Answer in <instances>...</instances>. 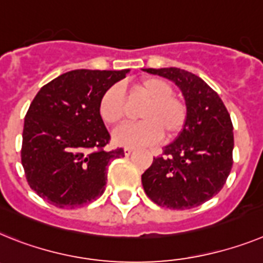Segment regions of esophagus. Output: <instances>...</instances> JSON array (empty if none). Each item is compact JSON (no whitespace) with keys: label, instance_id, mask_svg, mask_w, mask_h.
Wrapping results in <instances>:
<instances>
[{"label":"esophagus","instance_id":"1","mask_svg":"<svg viewBox=\"0 0 263 263\" xmlns=\"http://www.w3.org/2000/svg\"><path fill=\"white\" fill-rule=\"evenodd\" d=\"M134 150L132 149V147H125V149H123V153H125V156H130V154L133 153Z\"/></svg>","mask_w":263,"mask_h":263}]
</instances>
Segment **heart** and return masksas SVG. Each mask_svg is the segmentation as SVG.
I'll list each match as a JSON object with an SVG mask.
<instances>
[{
  "label": "heart",
  "instance_id": "heart-1",
  "mask_svg": "<svg viewBox=\"0 0 263 263\" xmlns=\"http://www.w3.org/2000/svg\"><path fill=\"white\" fill-rule=\"evenodd\" d=\"M134 91L146 98L147 104L140 111L141 122L127 123L113 134L117 145L125 147H141L152 145L162 138L178 136L187 120L186 105L174 97L173 86L158 77L142 78L134 85ZM101 120L109 126H116L126 117V100L122 87H107L98 101Z\"/></svg>",
  "mask_w": 263,
  "mask_h": 263
}]
</instances>
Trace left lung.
Returning <instances> with one entry per match:
<instances>
[{"mask_svg": "<svg viewBox=\"0 0 263 263\" xmlns=\"http://www.w3.org/2000/svg\"><path fill=\"white\" fill-rule=\"evenodd\" d=\"M173 81L182 91L187 120L176 141L142 174L154 203L185 210L218 194L233 166L234 134L230 114L205 81L178 67L143 69Z\"/></svg>", "mask_w": 263, "mask_h": 263, "instance_id": "left-lung-1", "label": "left lung"}]
</instances>
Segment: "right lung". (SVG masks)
Segmentation results:
<instances>
[{
    "label": "right lung",
    "instance_id": "add662e5",
    "mask_svg": "<svg viewBox=\"0 0 263 263\" xmlns=\"http://www.w3.org/2000/svg\"><path fill=\"white\" fill-rule=\"evenodd\" d=\"M129 71H67L42 86L29 106L22 166L31 190L51 205L80 208L105 192L107 165L125 153L104 150L110 134L98 113V101Z\"/></svg>",
    "mask_w": 263,
    "mask_h": 263
}]
</instances>
